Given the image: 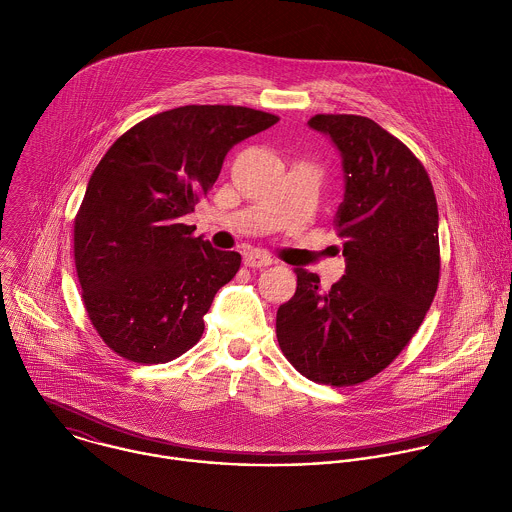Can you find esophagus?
I'll return each instance as SVG.
<instances>
[{
    "label": "esophagus",
    "mask_w": 512,
    "mask_h": 512,
    "mask_svg": "<svg viewBox=\"0 0 512 512\" xmlns=\"http://www.w3.org/2000/svg\"><path fill=\"white\" fill-rule=\"evenodd\" d=\"M243 261H245V267H249V269H261V267H269L273 263V259L267 253H261V251L247 253Z\"/></svg>",
    "instance_id": "34e87169"
}]
</instances>
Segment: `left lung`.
<instances>
[{"label": "left lung", "instance_id": "1", "mask_svg": "<svg viewBox=\"0 0 512 512\" xmlns=\"http://www.w3.org/2000/svg\"><path fill=\"white\" fill-rule=\"evenodd\" d=\"M343 157L345 197L333 225L347 269L329 291L295 269L277 311V341L309 381L353 387L387 369L419 331L439 287V209L425 165L373 119L319 113Z\"/></svg>", "mask_w": 512, "mask_h": 512}]
</instances>
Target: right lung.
Here are the masks:
<instances>
[{
	"label": "right lung",
	"instance_id": "obj_1",
	"mask_svg": "<svg viewBox=\"0 0 512 512\" xmlns=\"http://www.w3.org/2000/svg\"><path fill=\"white\" fill-rule=\"evenodd\" d=\"M277 121L241 105H183L139 121L101 157L73 221V259L87 317L113 353L159 365L197 345L241 255L213 249L181 217L227 151Z\"/></svg>",
	"mask_w": 512,
	"mask_h": 512
}]
</instances>
